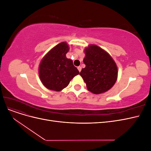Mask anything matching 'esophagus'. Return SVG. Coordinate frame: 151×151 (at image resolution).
<instances>
[{"label":"esophagus","mask_w":151,"mask_h":151,"mask_svg":"<svg viewBox=\"0 0 151 151\" xmlns=\"http://www.w3.org/2000/svg\"><path fill=\"white\" fill-rule=\"evenodd\" d=\"M77 69L79 70V72H81V69H82V67H81V66L77 67Z\"/></svg>","instance_id":"34e87169"}]
</instances>
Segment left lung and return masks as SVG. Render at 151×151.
<instances>
[{"label":"left lung","mask_w":151,"mask_h":151,"mask_svg":"<svg viewBox=\"0 0 151 151\" xmlns=\"http://www.w3.org/2000/svg\"><path fill=\"white\" fill-rule=\"evenodd\" d=\"M83 62L86 67L80 72L87 89L95 94L106 92L115 84L118 67L107 52L96 45L84 48Z\"/></svg>","instance_id":"left-lung-1"}]
</instances>
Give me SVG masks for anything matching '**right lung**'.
I'll list each match as a JSON object with an SVG mask.
<instances>
[{"label": "right lung", "mask_w": 151, "mask_h": 151, "mask_svg": "<svg viewBox=\"0 0 151 151\" xmlns=\"http://www.w3.org/2000/svg\"><path fill=\"white\" fill-rule=\"evenodd\" d=\"M68 50L69 46L67 42H61L50 50L41 60L38 73L45 88L60 91L79 74L71 59L66 57Z\"/></svg>", "instance_id": "1"}]
</instances>
